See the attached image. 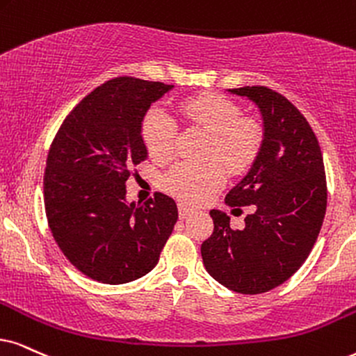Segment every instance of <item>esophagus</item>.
Listing matches in <instances>:
<instances>
[{
    "label": "esophagus",
    "instance_id": "obj_1",
    "mask_svg": "<svg viewBox=\"0 0 356 356\" xmlns=\"http://www.w3.org/2000/svg\"><path fill=\"white\" fill-rule=\"evenodd\" d=\"M192 211L193 210L191 209V207H187V205H184V204H179V217H181L182 220L187 218L188 215L192 213Z\"/></svg>",
    "mask_w": 356,
    "mask_h": 356
}]
</instances>
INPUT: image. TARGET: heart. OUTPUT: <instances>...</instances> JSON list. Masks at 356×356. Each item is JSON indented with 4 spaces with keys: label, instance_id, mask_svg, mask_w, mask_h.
Instances as JSON below:
<instances>
[{
    "label": "heart",
    "instance_id": "b5f03b06",
    "mask_svg": "<svg viewBox=\"0 0 356 356\" xmlns=\"http://www.w3.org/2000/svg\"><path fill=\"white\" fill-rule=\"evenodd\" d=\"M177 113L187 124L210 134L205 156L222 161L232 174L245 172L258 157L264 139L263 124L253 116H243L240 105L232 98L204 93L179 103ZM141 136L154 161H168L174 156L177 124L159 108L146 113ZM222 166L218 161L204 164L182 161L164 174L163 186L177 199L195 204L223 186L227 170Z\"/></svg>",
    "mask_w": 356,
    "mask_h": 356
}]
</instances>
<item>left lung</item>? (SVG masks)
Segmentation results:
<instances>
[{"instance_id": "8db88e82", "label": "left lung", "mask_w": 356, "mask_h": 356, "mask_svg": "<svg viewBox=\"0 0 356 356\" xmlns=\"http://www.w3.org/2000/svg\"><path fill=\"white\" fill-rule=\"evenodd\" d=\"M259 106L264 139L253 168L227 193L232 207L251 205L245 228L210 210L213 233L202 259L215 281L240 294H261L286 282L316 245L327 210V179L316 133L305 116L274 90H230Z\"/></svg>"}]
</instances>
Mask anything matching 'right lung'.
Here are the masks:
<instances>
[{"mask_svg": "<svg viewBox=\"0 0 356 356\" xmlns=\"http://www.w3.org/2000/svg\"><path fill=\"white\" fill-rule=\"evenodd\" d=\"M174 85L136 77L106 80L65 116L44 172V205L65 258L93 281L124 284L159 261L177 205L156 192L126 204V181L147 151L141 123Z\"/></svg>", "mask_w": 356, "mask_h": 356, "instance_id": "obj_1", "label": "right lung"}]
</instances>
